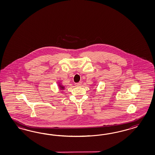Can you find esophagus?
Instances as JSON below:
<instances>
[{
	"instance_id": "esophagus-1",
	"label": "esophagus",
	"mask_w": 155,
	"mask_h": 155,
	"mask_svg": "<svg viewBox=\"0 0 155 155\" xmlns=\"http://www.w3.org/2000/svg\"><path fill=\"white\" fill-rule=\"evenodd\" d=\"M81 84H82L81 82H78V83H75V85L76 86H80Z\"/></svg>"
}]
</instances>
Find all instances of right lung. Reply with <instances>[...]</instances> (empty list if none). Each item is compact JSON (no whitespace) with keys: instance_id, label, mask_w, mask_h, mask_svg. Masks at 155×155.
<instances>
[{"instance_id":"obj_1","label":"right lung","mask_w":155,"mask_h":155,"mask_svg":"<svg viewBox=\"0 0 155 155\" xmlns=\"http://www.w3.org/2000/svg\"><path fill=\"white\" fill-rule=\"evenodd\" d=\"M58 86H59V88L61 90H64L65 89V86H62V84H59V85H58Z\"/></svg>"}]
</instances>
